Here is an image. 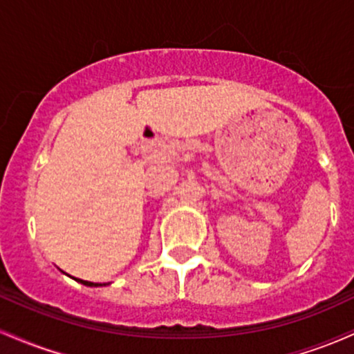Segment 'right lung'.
<instances>
[{
	"instance_id": "obj_1",
	"label": "right lung",
	"mask_w": 354,
	"mask_h": 354,
	"mask_svg": "<svg viewBox=\"0 0 354 354\" xmlns=\"http://www.w3.org/2000/svg\"><path fill=\"white\" fill-rule=\"evenodd\" d=\"M76 281L84 284V286H106V284H101V283H91V281H84V279H76Z\"/></svg>"
}]
</instances>
